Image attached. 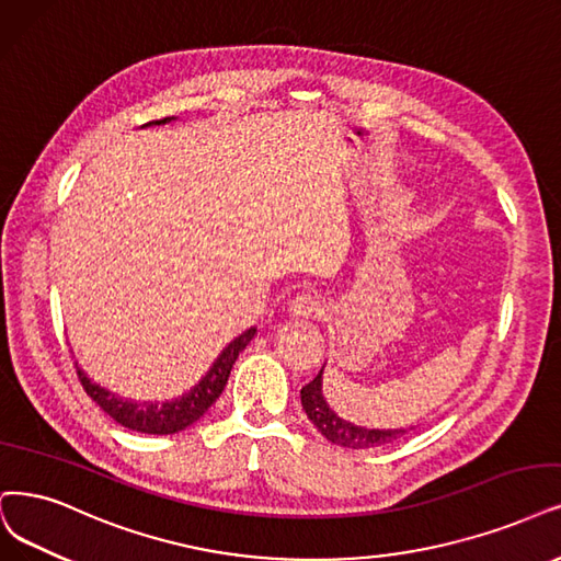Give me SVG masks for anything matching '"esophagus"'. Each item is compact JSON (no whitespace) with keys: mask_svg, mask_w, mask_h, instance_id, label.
<instances>
[{"mask_svg":"<svg viewBox=\"0 0 561 561\" xmlns=\"http://www.w3.org/2000/svg\"><path fill=\"white\" fill-rule=\"evenodd\" d=\"M288 314L296 319H317L323 314V302L312 294L296 296L291 302H288Z\"/></svg>","mask_w":561,"mask_h":561,"instance_id":"1","label":"esophagus"}]
</instances>
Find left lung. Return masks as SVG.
<instances>
[{
  "label": "left lung",
  "mask_w": 561,
  "mask_h": 561,
  "mask_svg": "<svg viewBox=\"0 0 561 561\" xmlns=\"http://www.w3.org/2000/svg\"><path fill=\"white\" fill-rule=\"evenodd\" d=\"M321 386H323V367L314 377V381H309L300 390V400H302V409L307 413V419L317 425V430L328 442H333L344 448H375V446L398 442L407 434L404 427H400V430L363 427V425L340 419L337 413L328 407Z\"/></svg>",
  "instance_id": "1"
}]
</instances>
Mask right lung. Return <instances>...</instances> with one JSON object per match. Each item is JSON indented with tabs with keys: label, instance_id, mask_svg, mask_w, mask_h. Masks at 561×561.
<instances>
[{
	"label": "right lung",
	"instance_id": "obj_1",
	"mask_svg": "<svg viewBox=\"0 0 561 561\" xmlns=\"http://www.w3.org/2000/svg\"><path fill=\"white\" fill-rule=\"evenodd\" d=\"M173 119L175 117L154 119V122L142 124V129L154 127V124H169ZM254 335H256V328L244 330L242 335H238L231 344L221 351L217 360L213 363V367L205 371V377L190 392H182L180 398L165 400V402H136L129 398H119L117 392L94 383L85 375V371L78 367V363H76V371H78V379H80L82 388H85L88 396L103 411H106L115 423L129 427V430H136V432H142V434H175L184 427L194 425L203 416V413L217 402L238 356L242 354V348L254 340Z\"/></svg>",
	"mask_w": 561,
	"mask_h": 561
}]
</instances>
